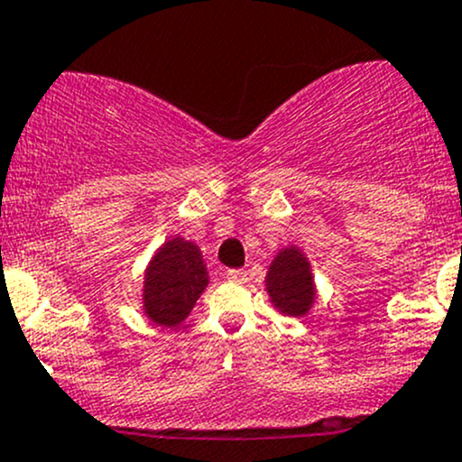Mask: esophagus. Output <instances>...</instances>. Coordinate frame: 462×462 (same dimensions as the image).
I'll list each match as a JSON object with an SVG mask.
<instances>
[{
  "mask_svg": "<svg viewBox=\"0 0 462 462\" xmlns=\"http://www.w3.org/2000/svg\"><path fill=\"white\" fill-rule=\"evenodd\" d=\"M227 279H232V282H241L244 283L245 279H248V273H245V270H239V268H235V270H227Z\"/></svg>",
  "mask_w": 462,
  "mask_h": 462,
  "instance_id": "34e87169",
  "label": "esophagus"
}]
</instances>
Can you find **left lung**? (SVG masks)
Listing matches in <instances>:
<instances>
[{
    "label": "left lung",
    "instance_id": "left-lung-1",
    "mask_svg": "<svg viewBox=\"0 0 462 462\" xmlns=\"http://www.w3.org/2000/svg\"><path fill=\"white\" fill-rule=\"evenodd\" d=\"M265 291L274 309L291 318H304L315 304V282L309 259L300 248L279 250L265 274Z\"/></svg>",
    "mask_w": 462,
    "mask_h": 462
}]
</instances>
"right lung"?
Segmentation results:
<instances>
[{"instance_id": "right-lung-1", "label": "right lung", "mask_w": 462, "mask_h": 462, "mask_svg": "<svg viewBox=\"0 0 462 462\" xmlns=\"http://www.w3.org/2000/svg\"><path fill=\"white\" fill-rule=\"evenodd\" d=\"M208 282V268L197 244L183 236L165 241L144 270V315L153 324L179 326L194 309Z\"/></svg>"}]
</instances>
